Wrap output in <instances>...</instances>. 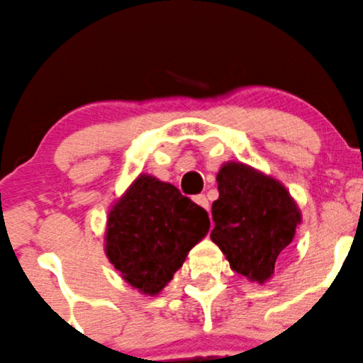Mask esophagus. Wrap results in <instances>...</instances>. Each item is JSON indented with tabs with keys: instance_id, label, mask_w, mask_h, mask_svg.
<instances>
[{
	"instance_id": "obj_1",
	"label": "esophagus",
	"mask_w": 363,
	"mask_h": 363,
	"mask_svg": "<svg viewBox=\"0 0 363 363\" xmlns=\"http://www.w3.org/2000/svg\"><path fill=\"white\" fill-rule=\"evenodd\" d=\"M193 200H194V203L200 205L201 208L208 211V200H207V196H205V194H196V196H194Z\"/></svg>"
}]
</instances>
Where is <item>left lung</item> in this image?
<instances>
[{
  "label": "left lung",
  "mask_w": 363,
  "mask_h": 363,
  "mask_svg": "<svg viewBox=\"0 0 363 363\" xmlns=\"http://www.w3.org/2000/svg\"><path fill=\"white\" fill-rule=\"evenodd\" d=\"M217 189L212 242L226 255L233 272L266 284L280 252L303 223L301 208L278 179L242 162L223 163Z\"/></svg>",
  "instance_id": "1"
}]
</instances>
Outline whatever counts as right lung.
I'll use <instances>...</instances> for the list:
<instances>
[{"mask_svg": "<svg viewBox=\"0 0 363 363\" xmlns=\"http://www.w3.org/2000/svg\"><path fill=\"white\" fill-rule=\"evenodd\" d=\"M211 230L208 213L170 182L139 174L108 212L106 257L144 296H158Z\"/></svg>", "mask_w": 363, "mask_h": 363, "instance_id": "add662e5", "label": "right lung"}]
</instances>
